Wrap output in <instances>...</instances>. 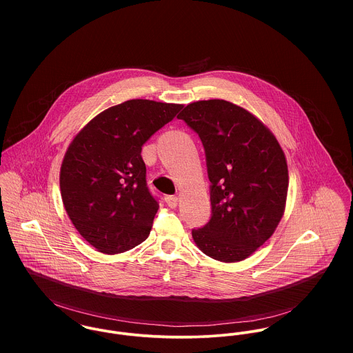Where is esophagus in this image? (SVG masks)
Wrapping results in <instances>:
<instances>
[{"mask_svg": "<svg viewBox=\"0 0 353 353\" xmlns=\"http://www.w3.org/2000/svg\"><path fill=\"white\" fill-rule=\"evenodd\" d=\"M165 202H167V205L170 206V208H176V205H178V197H175V196H167L165 197Z\"/></svg>", "mask_w": 353, "mask_h": 353, "instance_id": "obj_1", "label": "esophagus"}]
</instances>
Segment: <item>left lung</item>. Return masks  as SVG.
Here are the masks:
<instances>
[{
  "label": "left lung",
  "instance_id": "1",
  "mask_svg": "<svg viewBox=\"0 0 353 353\" xmlns=\"http://www.w3.org/2000/svg\"><path fill=\"white\" fill-rule=\"evenodd\" d=\"M178 118L199 134L210 181V219L192 230L193 239L213 259L242 261L272 236L283 217L284 152L261 121L230 101L190 103Z\"/></svg>",
  "mask_w": 353,
  "mask_h": 353
}]
</instances>
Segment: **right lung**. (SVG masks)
<instances>
[{
    "label": "right lung",
    "mask_w": 353,
    "mask_h": 353,
    "mask_svg": "<svg viewBox=\"0 0 353 353\" xmlns=\"http://www.w3.org/2000/svg\"><path fill=\"white\" fill-rule=\"evenodd\" d=\"M182 104L123 101L97 115L65 153L59 186L76 230L104 254L144 242L159 201L147 185L143 145L174 119Z\"/></svg>",
    "instance_id": "right-lung-1"
}]
</instances>
